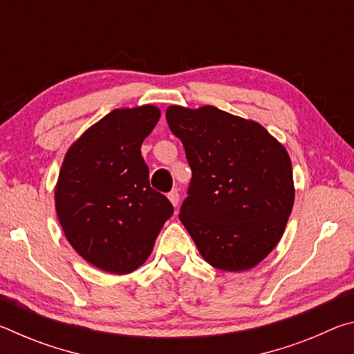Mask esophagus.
<instances>
[{
    "label": "esophagus",
    "mask_w": 354,
    "mask_h": 354,
    "mask_svg": "<svg viewBox=\"0 0 354 354\" xmlns=\"http://www.w3.org/2000/svg\"><path fill=\"white\" fill-rule=\"evenodd\" d=\"M167 196H169V200H170L171 205L176 207V206H178V203H179V194H178V190H171L170 194L167 195Z\"/></svg>",
    "instance_id": "esophagus-1"
}]
</instances>
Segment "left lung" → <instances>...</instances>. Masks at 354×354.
Segmentation results:
<instances>
[{
	"label": "left lung",
	"mask_w": 354,
	"mask_h": 354,
	"mask_svg": "<svg viewBox=\"0 0 354 354\" xmlns=\"http://www.w3.org/2000/svg\"><path fill=\"white\" fill-rule=\"evenodd\" d=\"M167 123L192 169L179 220L207 263L245 272L283 237L295 200L289 153L261 123L215 106L171 104Z\"/></svg>",
	"instance_id": "8db88e82"
}]
</instances>
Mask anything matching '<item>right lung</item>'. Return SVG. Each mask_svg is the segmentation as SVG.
Here are the masks:
<instances>
[{
    "instance_id": "add662e5",
    "label": "right lung",
    "mask_w": 354,
    "mask_h": 354,
    "mask_svg": "<svg viewBox=\"0 0 354 354\" xmlns=\"http://www.w3.org/2000/svg\"><path fill=\"white\" fill-rule=\"evenodd\" d=\"M159 117L153 104L113 109L64 156L55 189L59 223L76 253L103 272L137 270L173 214L171 203L149 187L140 153Z\"/></svg>"
}]
</instances>
